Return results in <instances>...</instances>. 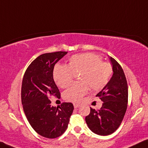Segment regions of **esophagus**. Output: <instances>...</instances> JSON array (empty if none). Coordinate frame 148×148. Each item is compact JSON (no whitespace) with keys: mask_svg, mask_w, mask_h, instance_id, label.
Here are the masks:
<instances>
[{"mask_svg":"<svg viewBox=\"0 0 148 148\" xmlns=\"http://www.w3.org/2000/svg\"><path fill=\"white\" fill-rule=\"evenodd\" d=\"M73 106H74L75 108H77L80 107V105L79 104H77V103H74Z\"/></svg>","mask_w":148,"mask_h":148,"instance_id":"esophagus-1","label":"esophagus"}]
</instances>
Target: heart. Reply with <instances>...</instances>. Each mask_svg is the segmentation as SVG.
<instances>
[{
  "mask_svg": "<svg viewBox=\"0 0 148 148\" xmlns=\"http://www.w3.org/2000/svg\"><path fill=\"white\" fill-rule=\"evenodd\" d=\"M73 71H82L79 82H75L64 91L65 100L77 103L88 90V86L92 90L103 89L112 75L110 64L103 62L101 57L92 53H84L73 55L69 59V65L57 64L53 69V78L58 86L66 88L73 80Z\"/></svg>",
  "mask_w": 148,
  "mask_h": 148,
  "instance_id": "obj_1",
  "label": "heart"
}]
</instances>
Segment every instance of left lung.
<instances>
[{"instance_id":"8db88e82","label":"left lung","mask_w":148,"mask_h":148,"mask_svg":"<svg viewBox=\"0 0 148 148\" xmlns=\"http://www.w3.org/2000/svg\"><path fill=\"white\" fill-rule=\"evenodd\" d=\"M113 75L107 85L97 97L103 101L99 110L90 108L85 120L89 129L97 134L106 136L121 125L127 110L128 89L123 69L114 58H110Z\"/></svg>"}]
</instances>
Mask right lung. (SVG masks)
Here are the masks:
<instances>
[{"label": "right lung", "instance_id": "right-lung-1", "mask_svg": "<svg viewBox=\"0 0 148 148\" xmlns=\"http://www.w3.org/2000/svg\"><path fill=\"white\" fill-rule=\"evenodd\" d=\"M66 51L44 53L36 58L25 71L21 88V100L27 120L40 135L57 138L66 130L74 107L64 102L60 106L51 105L49 96L60 98L53 79L54 66Z\"/></svg>", "mask_w": 148, "mask_h": 148}]
</instances>
